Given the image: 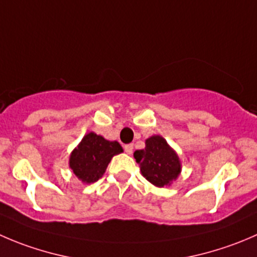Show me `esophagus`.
I'll use <instances>...</instances> for the list:
<instances>
[{
	"instance_id": "esophagus-1",
	"label": "esophagus",
	"mask_w": 257,
	"mask_h": 257,
	"mask_svg": "<svg viewBox=\"0 0 257 257\" xmlns=\"http://www.w3.org/2000/svg\"><path fill=\"white\" fill-rule=\"evenodd\" d=\"M124 151L128 154L133 153V144H125V146H124Z\"/></svg>"
}]
</instances>
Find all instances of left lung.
Instances as JSON below:
<instances>
[{
  "mask_svg": "<svg viewBox=\"0 0 257 257\" xmlns=\"http://www.w3.org/2000/svg\"><path fill=\"white\" fill-rule=\"evenodd\" d=\"M134 158L142 176L159 188L171 186L181 174V159L162 136L146 139V148L134 152Z\"/></svg>",
  "mask_w": 257,
  "mask_h": 257,
  "instance_id": "left-lung-1",
  "label": "left lung"
}]
</instances>
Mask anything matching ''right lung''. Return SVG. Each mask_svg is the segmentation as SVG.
Here are the masks:
<instances>
[{
	"label": "right lung",
	"instance_id": "right-lung-1",
	"mask_svg": "<svg viewBox=\"0 0 257 257\" xmlns=\"http://www.w3.org/2000/svg\"><path fill=\"white\" fill-rule=\"evenodd\" d=\"M120 153L123 148L118 142L89 132L70 153L69 167L79 181L90 184L103 177L111 158Z\"/></svg>",
	"mask_w": 257,
	"mask_h": 257
}]
</instances>
